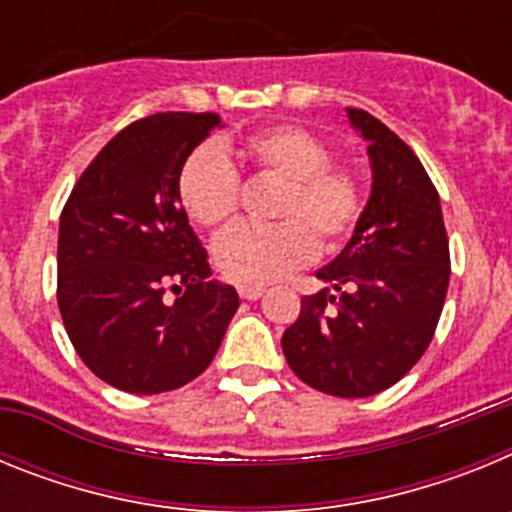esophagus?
<instances>
[{"label":"esophagus","mask_w":512,"mask_h":512,"mask_svg":"<svg viewBox=\"0 0 512 512\" xmlns=\"http://www.w3.org/2000/svg\"><path fill=\"white\" fill-rule=\"evenodd\" d=\"M264 292H266V289L256 287V284H241V287H238V295H241L243 300H259Z\"/></svg>","instance_id":"1"}]
</instances>
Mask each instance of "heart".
Returning <instances> with one entry per match:
<instances>
[{
    "mask_svg": "<svg viewBox=\"0 0 512 512\" xmlns=\"http://www.w3.org/2000/svg\"><path fill=\"white\" fill-rule=\"evenodd\" d=\"M235 153L259 174L279 179L274 225H233L212 243V259L225 279L269 284L305 266L323 248L341 246L361 215L354 174L330 166L328 148L307 130L274 125L238 140ZM179 200L194 223L217 228L238 207V176L223 151L202 146L179 171ZM319 238L315 239L314 235Z\"/></svg>",
    "mask_w": 512,
    "mask_h": 512,
    "instance_id": "heart-1",
    "label": "heart"
}]
</instances>
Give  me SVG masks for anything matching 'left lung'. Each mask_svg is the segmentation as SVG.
Returning <instances> with one entry per match:
<instances>
[{"instance_id": "8db88e82", "label": "left lung", "mask_w": 512, "mask_h": 512, "mask_svg": "<svg viewBox=\"0 0 512 512\" xmlns=\"http://www.w3.org/2000/svg\"><path fill=\"white\" fill-rule=\"evenodd\" d=\"M346 117L366 143L372 192L351 241L315 274L325 287L302 297L282 351L312 390L372 397L431 343L449 289V238L418 156L369 112L348 107Z\"/></svg>"}]
</instances>
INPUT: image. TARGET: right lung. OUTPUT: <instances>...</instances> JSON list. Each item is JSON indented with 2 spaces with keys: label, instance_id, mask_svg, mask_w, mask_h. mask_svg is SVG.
I'll return each instance as SVG.
<instances>
[{
  "label": "right lung",
  "instance_id": "right-lung-1",
  "mask_svg": "<svg viewBox=\"0 0 512 512\" xmlns=\"http://www.w3.org/2000/svg\"><path fill=\"white\" fill-rule=\"evenodd\" d=\"M215 112L143 117L97 153L58 225V307L81 361L133 395L205 372L241 305L210 279L207 251L179 200V171ZM166 288L180 295L174 303Z\"/></svg>",
  "mask_w": 512,
  "mask_h": 512
}]
</instances>
